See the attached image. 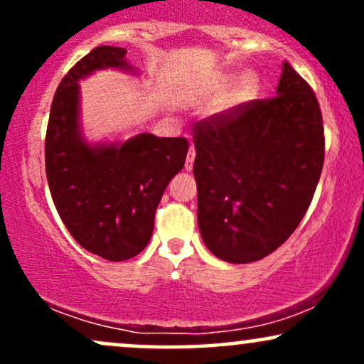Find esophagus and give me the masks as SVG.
<instances>
[{
    "label": "esophagus",
    "instance_id": "34e87169",
    "mask_svg": "<svg viewBox=\"0 0 364 364\" xmlns=\"http://www.w3.org/2000/svg\"><path fill=\"white\" fill-rule=\"evenodd\" d=\"M193 162H195V149H193V145H191L190 150H188V156H186V161H185V169L186 171L193 169Z\"/></svg>",
    "mask_w": 364,
    "mask_h": 364
}]
</instances>
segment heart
<instances>
[{
  "instance_id": "heart-1",
  "label": "heart",
  "mask_w": 364,
  "mask_h": 364,
  "mask_svg": "<svg viewBox=\"0 0 364 364\" xmlns=\"http://www.w3.org/2000/svg\"><path fill=\"white\" fill-rule=\"evenodd\" d=\"M236 75L232 73H223L219 77H215V80H212L207 87V94L210 95H219L224 90H228L231 87V83L235 82ZM258 89H260V82H258L257 73L248 72L241 75L240 80L231 87V90L224 95L223 101L219 102V106L215 107L217 114H231L240 107H243L245 104L252 102L257 97Z\"/></svg>"
}]
</instances>
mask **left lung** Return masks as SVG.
Masks as SVG:
<instances>
[{
	"label": "left lung",
	"mask_w": 364,
	"mask_h": 364,
	"mask_svg": "<svg viewBox=\"0 0 364 364\" xmlns=\"http://www.w3.org/2000/svg\"><path fill=\"white\" fill-rule=\"evenodd\" d=\"M198 228L220 260L252 263L281 246L310 207L325 154L306 82L282 63L275 97L195 128Z\"/></svg>",
	"instance_id": "left-lung-1"
}]
</instances>
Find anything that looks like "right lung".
Listing matches in <instances>:
<instances>
[{"label":"right lung","mask_w":364,"mask_h":364,"mask_svg":"<svg viewBox=\"0 0 364 364\" xmlns=\"http://www.w3.org/2000/svg\"><path fill=\"white\" fill-rule=\"evenodd\" d=\"M124 58L127 49L114 46L82 58L54 94L46 133V174L58 214L82 248L109 262L144 252L159 202L188 154L186 139L152 133L87 140L80 80L102 70L140 75Z\"/></svg>","instance_id":"add662e5"}]
</instances>
